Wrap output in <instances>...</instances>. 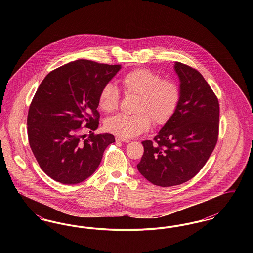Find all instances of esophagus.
Masks as SVG:
<instances>
[{"instance_id":"34e87169","label":"esophagus","mask_w":253,"mask_h":253,"mask_svg":"<svg viewBox=\"0 0 253 253\" xmlns=\"http://www.w3.org/2000/svg\"><path fill=\"white\" fill-rule=\"evenodd\" d=\"M116 140H117V141H121V142H125V143L131 142L129 139H125V138H122V137H120V136H117V137H116Z\"/></svg>"}]
</instances>
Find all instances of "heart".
Instances as JSON below:
<instances>
[{
    "label": "heart",
    "mask_w": 253,
    "mask_h": 253,
    "mask_svg": "<svg viewBox=\"0 0 253 253\" xmlns=\"http://www.w3.org/2000/svg\"><path fill=\"white\" fill-rule=\"evenodd\" d=\"M126 95L136 96L134 115H117L105 123L108 132L128 139L147 132L151 121L163 125L175 113L180 101V89L173 81L163 80L159 73L150 69H134L125 74L121 81ZM120 92L114 85L105 84L98 95V107L112 113L119 107Z\"/></svg>",
    "instance_id": "obj_1"
}]
</instances>
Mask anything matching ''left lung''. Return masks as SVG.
I'll list each match as a JSON object with an SVG mask.
<instances>
[{"label":"left lung","mask_w":253,"mask_h":253,"mask_svg":"<svg viewBox=\"0 0 253 253\" xmlns=\"http://www.w3.org/2000/svg\"><path fill=\"white\" fill-rule=\"evenodd\" d=\"M180 101L173 116L152 140L142 142L138 171L154 185L170 187L192 179L203 168L216 145L219 102L197 70L174 62Z\"/></svg>","instance_id":"1"}]
</instances>
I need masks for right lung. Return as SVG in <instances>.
Here are the masks:
<instances>
[{
  "mask_svg": "<svg viewBox=\"0 0 253 253\" xmlns=\"http://www.w3.org/2000/svg\"><path fill=\"white\" fill-rule=\"evenodd\" d=\"M121 68L75 60L51 71L39 86L28 111L27 133L40 167L52 179L65 185L86 180L115 142L111 133L92 132L98 127L99 92ZM84 126L90 135L82 142Z\"/></svg>",
  "mask_w": 253,
  "mask_h": 253,
  "instance_id": "1",
  "label": "right lung"
}]
</instances>
